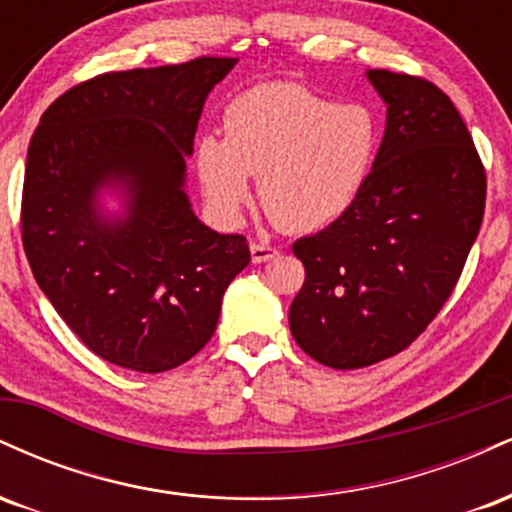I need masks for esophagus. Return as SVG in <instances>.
I'll use <instances>...</instances> for the list:
<instances>
[{
  "mask_svg": "<svg viewBox=\"0 0 512 512\" xmlns=\"http://www.w3.org/2000/svg\"><path fill=\"white\" fill-rule=\"evenodd\" d=\"M250 255H252V262L262 264V262L274 260V257L279 255V250H276L274 245H267V243H250Z\"/></svg>",
  "mask_w": 512,
  "mask_h": 512,
  "instance_id": "1",
  "label": "esophagus"
}]
</instances>
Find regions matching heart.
Masks as SVG:
<instances>
[{
    "label": "heart",
    "instance_id": "b5f03b06",
    "mask_svg": "<svg viewBox=\"0 0 512 512\" xmlns=\"http://www.w3.org/2000/svg\"><path fill=\"white\" fill-rule=\"evenodd\" d=\"M380 122L361 103H337L298 84H260L223 113V139L197 142L204 197L238 219L260 178L262 209L289 233H313L349 211L366 187Z\"/></svg>",
    "mask_w": 512,
    "mask_h": 512
}]
</instances>
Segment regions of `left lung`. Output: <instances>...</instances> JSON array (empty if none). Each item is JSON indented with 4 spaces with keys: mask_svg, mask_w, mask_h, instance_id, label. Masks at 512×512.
<instances>
[{
    "mask_svg": "<svg viewBox=\"0 0 512 512\" xmlns=\"http://www.w3.org/2000/svg\"><path fill=\"white\" fill-rule=\"evenodd\" d=\"M366 76L387 105L366 187L325 231L293 243L305 281L291 334L337 370L373 366L426 330L460 279L486 204V170L450 98L419 76Z\"/></svg>",
    "mask_w": 512,
    "mask_h": 512,
    "instance_id": "left-lung-1",
    "label": "left lung"
}]
</instances>
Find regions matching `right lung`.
Listing matches in <instances>:
<instances>
[{
	"mask_svg": "<svg viewBox=\"0 0 512 512\" xmlns=\"http://www.w3.org/2000/svg\"><path fill=\"white\" fill-rule=\"evenodd\" d=\"M233 57H197L81 81L28 146L21 238L35 281L96 356L163 373L209 342L248 240L204 226L185 192L209 91ZM121 192L108 217L97 195Z\"/></svg>",
	"mask_w": 512,
	"mask_h": 512,
	"instance_id": "obj_1",
	"label": "right lung"
}]
</instances>
